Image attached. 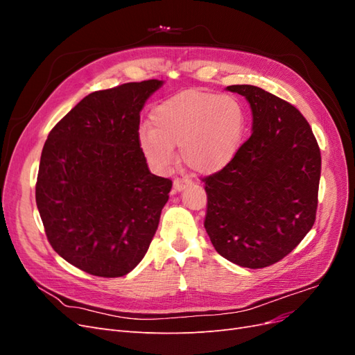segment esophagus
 Segmentation results:
<instances>
[{"label": "esophagus", "mask_w": 355, "mask_h": 355, "mask_svg": "<svg viewBox=\"0 0 355 355\" xmlns=\"http://www.w3.org/2000/svg\"><path fill=\"white\" fill-rule=\"evenodd\" d=\"M189 180H187V179H180V178H176L175 180H173V188L176 189V191H182L185 188V185L188 184Z\"/></svg>", "instance_id": "esophagus-1"}]
</instances>
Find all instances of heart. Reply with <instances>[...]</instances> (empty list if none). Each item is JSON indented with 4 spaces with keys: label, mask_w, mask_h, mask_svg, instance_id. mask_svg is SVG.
<instances>
[{
    "label": "heart",
    "mask_w": 355,
    "mask_h": 355,
    "mask_svg": "<svg viewBox=\"0 0 355 355\" xmlns=\"http://www.w3.org/2000/svg\"><path fill=\"white\" fill-rule=\"evenodd\" d=\"M151 127L139 132L145 158L166 170L175 163V146L192 171L213 175L237 154L244 135L241 105L231 96L202 90L180 92L151 111Z\"/></svg>",
    "instance_id": "heart-1"
}]
</instances>
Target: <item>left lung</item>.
I'll use <instances>...</instances> for the list:
<instances>
[{
	"label": "left lung",
	"instance_id": "8db88e82",
	"mask_svg": "<svg viewBox=\"0 0 355 355\" xmlns=\"http://www.w3.org/2000/svg\"><path fill=\"white\" fill-rule=\"evenodd\" d=\"M228 90L249 101L253 132L227 167L202 179L204 228L225 259L259 270L282 261L313 228L321 155L292 103L249 84Z\"/></svg>",
	"mask_w": 355,
	"mask_h": 355
}]
</instances>
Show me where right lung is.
Listing matches in <instances>:
<instances>
[{
  "label": "right lung",
  "instance_id": "1",
  "mask_svg": "<svg viewBox=\"0 0 355 355\" xmlns=\"http://www.w3.org/2000/svg\"><path fill=\"white\" fill-rule=\"evenodd\" d=\"M163 81L93 92L51 128L35 200L50 245L78 270L115 278L151 244L173 182L153 175L139 145L141 111Z\"/></svg>",
  "mask_w": 355,
  "mask_h": 355
}]
</instances>
